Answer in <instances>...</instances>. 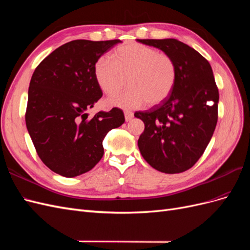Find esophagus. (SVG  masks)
I'll return each mask as SVG.
<instances>
[{"label": "esophagus", "instance_id": "esophagus-1", "mask_svg": "<svg viewBox=\"0 0 250 250\" xmlns=\"http://www.w3.org/2000/svg\"><path fill=\"white\" fill-rule=\"evenodd\" d=\"M124 116H125V120L127 121V122L133 119V113L131 111H124Z\"/></svg>", "mask_w": 250, "mask_h": 250}]
</instances>
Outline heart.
<instances>
[{"instance_id":"obj_1","label":"heart","mask_w":250,"mask_h":250,"mask_svg":"<svg viewBox=\"0 0 250 250\" xmlns=\"http://www.w3.org/2000/svg\"><path fill=\"white\" fill-rule=\"evenodd\" d=\"M112 59L100 57L95 64V77L102 92L111 95L123 86L127 90L111 96V106L132 109L146 103L155 106L168 99L175 86L177 70L174 60L165 53L140 42H126L112 52Z\"/></svg>"}]
</instances>
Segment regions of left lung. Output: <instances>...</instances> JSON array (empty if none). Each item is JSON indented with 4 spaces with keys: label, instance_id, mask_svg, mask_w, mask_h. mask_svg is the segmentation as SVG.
I'll return each instance as SVG.
<instances>
[{
    "label": "left lung",
    "instance_id": "8db88e82",
    "mask_svg": "<svg viewBox=\"0 0 250 250\" xmlns=\"http://www.w3.org/2000/svg\"><path fill=\"white\" fill-rule=\"evenodd\" d=\"M138 41L165 52L177 70L168 99L134 113L145 124L139 149L155 170L185 172L203 154L217 125L219 92L213 70L197 51L175 39Z\"/></svg>",
    "mask_w": 250,
    "mask_h": 250
}]
</instances>
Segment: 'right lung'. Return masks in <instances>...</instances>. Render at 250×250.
I'll return each instance as SVG.
<instances>
[{"mask_svg":"<svg viewBox=\"0 0 250 250\" xmlns=\"http://www.w3.org/2000/svg\"><path fill=\"white\" fill-rule=\"evenodd\" d=\"M120 40H76L53 51L37 65L28 90L26 126L42 162L59 175L92 170L103 156L107 132L125 122L122 109L86 112L102 97L95 64Z\"/></svg>","mask_w":250,"mask_h":250,"instance_id":"right-lung-1","label":"right lung"}]
</instances>
